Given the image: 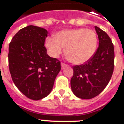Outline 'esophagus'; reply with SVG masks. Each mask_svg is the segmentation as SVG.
<instances>
[{"instance_id":"1","label":"esophagus","mask_w":124,"mask_h":124,"mask_svg":"<svg viewBox=\"0 0 124 124\" xmlns=\"http://www.w3.org/2000/svg\"><path fill=\"white\" fill-rule=\"evenodd\" d=\"M68 66V65L66 64H64V63H61V68H62V69L63 70V69H64L65 68H66Z\"/></svg>"}]
</instances>
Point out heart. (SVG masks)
<instances>
[{"mask_svg": "<svg viewBox=\"0 0 124 124\" xmlns=\"http://www.w3.org/2000/svg\"><path fill=\"white\" fill-rule=\"evenodd\" d=\"M97 44L96 33L85 28L64 30L56 33L54 37H48L46 47L51 56L58 57L66 47V54L73 63L84 64L95 53Z\"/></svg>", "mask_w": 124, "mask_h": 124, "instance_id": "obj_1", "label": "heart"}]
</instances>
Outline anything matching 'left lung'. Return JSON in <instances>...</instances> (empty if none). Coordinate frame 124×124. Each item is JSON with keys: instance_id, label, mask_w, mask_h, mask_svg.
Wrapping results in <instances>:
<instances>
[{"instance_id": "8db88e82", "label": "left lung", "mask_w": 124, "mask_h": 124, "mask_svg": "<svg viewBox=\"0 0 124 124\" xmlns=\"http://www.w3.org/2000/svg\"><path fill=\"white\" fill-rule=\"evenodd\" d=\"M98 47L93 56L79 66H73L71 87L74 94L91 99L100 94L109 82L114 70V47L108 34L97 26Z\"/></svg>"}]
</instances>
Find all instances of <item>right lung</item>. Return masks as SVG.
Wrapping results in <instances>:
<instances>
[{
    "instance_id": "1",
    "label": "right lung",
    "mask_w": 124,
    "mask_h": 124,
    "mask_svg": "<svg viewBox=\"0 0 124 124\" xmlns=\"http://www.w3.org/2000/svg\"><path fill=\"white\" fill-rule=\"evenodd\" d=\"M47 31L28 26L18 31L9 46V68L15 85L28 98L39 100L52 90L60 62L47 54Z\"/></svg>"
}]
</instances>
